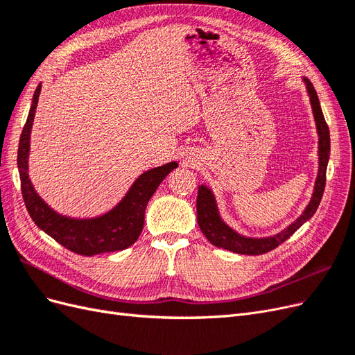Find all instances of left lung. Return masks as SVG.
<instances>
[{
	"label": "left lung",
	"instance_id": "obj_1",
	"mask_svg": "<svg viewBox=\"0 0 355 355\" xmlns=\"http://www.w3.org/2000/svg\"><path fill=\"white\" fill-rule=\"evenodd\" d=\"M304 81L306 84L311 106H313L314 120L317 124V133H318V175L315 179L313 197H311V201L306 206L305 211L300 214L292 225H288L286 230L272 235V237H265V239L243 237V235L235 232L220 219L218 204H216V200H214L213 192L207 187L200 185L198 196H197V222L201 232L206 235V239L213 245L222 247L225 250L240 253V254H250V256L263 254L266 252L274 250L275 247H278L287 239L292 237V235L302 227L306 220H309L314 216L326 187V170H327L329 155H330V132H329L327 123L324 120L323 111H321L318 96L313 83H311L308 78H304Z\"/></svg>",
	"mask_w": 355,
	"mask_h": 355
}]
</instances>
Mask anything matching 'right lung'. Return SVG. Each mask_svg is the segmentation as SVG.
<instances>
[{"label": "right lung", "mask_w": 355, "mask_h": 355, "mask_svg": "<svg viewBox=\"0 0 355 355\" xmlns=\"http://www.w3.org/2000/svg\"><path fill=\"white\" fill-rule=\"evenodd\" d=\"M40 92L41 85H38L34 98H32L28 120L24 125L22 135H20L17 149L20 188H22V196L29 216L38 228L73 253L93 256L127 249L142 232L148 201L151 200L163 179L171 170L178 167V163L171 161V163L161 167L145 171L144 175L136 179L125 197L118 202V206L103 216L93 219H72L58 214L40 198L28 176L29 135Z\"/></svg>", "instance_id": "add662e5"}]
</instances>
